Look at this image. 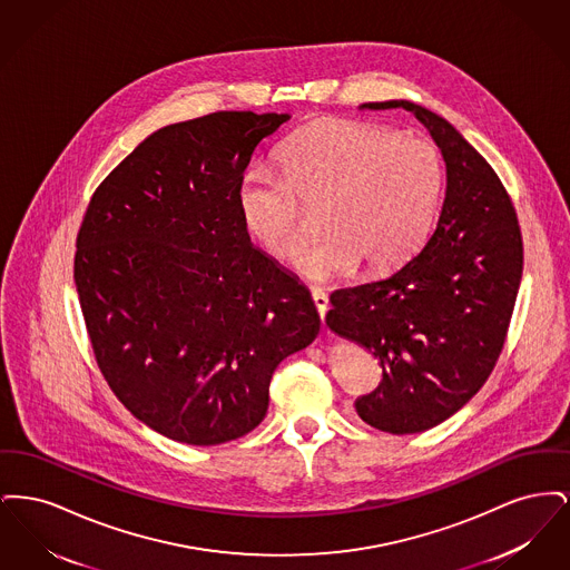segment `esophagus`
<instances>
[{
	"label": "esophagus",
	"mask_w": 570,
	"mask_h": 570,
	"mask_svg": "<svg viewBox=\"0 0 570 570\" xmlns=\"http://www.w3.org/2000/svg\"><path fill=\"white\" fill-rule=\"evenodd\" d=\"M312 298H314V305H316V309H318V314H321V321L325 323L328 298H326L325 293H323L321 288H314V291H312Z\"/></svg>",
	"instance_id": "34e87169"
}]
</instances>
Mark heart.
<instances>
[{"label":"heart","mask_w":570,"mask_h":570,"mask_svg":"<svg viewBox=\"0 0 570 570\" xmlns=\"http://www.w3.org/2000/svg\"><path fill=\"white\" fill-rule=\"evenodd\" d=\"M279 175L252 170L239 190L245 228L277 261L295 258L307 237L305 209L323 235L301 272L328 282L356 265L367 273L404 263L434 226L444 164L434 140L389 126L325 117L277 151Z\"/></svg>","instance_id":"1"}]
</instances>
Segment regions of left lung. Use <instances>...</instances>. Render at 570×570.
Masks as SVG:
<instances>
[{
    "label": "left lung",
    "instance_id": "obj_1",
    "mask_svg": "<svg viewBox=\"0 0 570 570\" xmlns=\"http://www.w3.org/2000/svg\"><path fill=\"white\" fill-rule=\"evenodd\" d=\"M446 166V191L425 247L389 277L331 295L326 326L380 361L382 382L354 402L389 434L435 428L485 384L504 348L523 272L515 207L488 160L440 115L407 100Z\"/></svg>",
    "mask_w": 570,
    "mask_h": 570
}]
</instances>
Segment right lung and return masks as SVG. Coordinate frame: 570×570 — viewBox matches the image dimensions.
<instances>
[{
    "label": "right lung",
    "instance_id": "obj_1",
    "mask_svg": "<svg viewBox=\"0 0 570 570\" xmlns=\"http://www.w3.org/2000/svg\"><path fill=\"white\" fill-rule=\"evenodd\" d=\"M288 115L219 110L147 136L96 188L75 282L117 400L170 440L214 446L267 414L275 367L309 346V291L249 244L239 212L256 145Z\"/></svg>",
    "mask_w": 570,
    "mask_h": 570
}]
</instances>
